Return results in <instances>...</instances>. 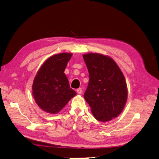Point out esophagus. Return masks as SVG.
I'll use <instances>...</instances> for the list:
<instances>
[{
	"mask_svg": "<svg viewBox=\"0 0 159 159\" xmlns=\"http://www.w3.org/2000/svg\"><path fill=\"white\" fill-rule=\"evenodd\" d=\"M76 92H77V93H78L79 94H81V93H83V90H82V89H81V88L77 89H76Z\"/></svg>",
	"mask_w": 159,
	"mask_h": 159,
	"instance_id": "34e87169",
	"label": "esophagus"
}]
</instances>
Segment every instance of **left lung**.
Returning a JSON list of instances; mask_svg holds the SVG:
<instances>
[{
	"label": "left lung",
	"instance_id": "left-lung-1",
	"mask_svg": "<svg viewBox=\"0 0 159 159\" xmlns=\"http://www.w3.org/2000/svg\"><path fill=\"white\" fill-rule=\"evenodd\" d=\"M89 81L84 98L98 120H111L123 111L127 88L123 72L112 58L99 53L83 55Z\"/></svg>",
	"mask_w": 159,
	"mask_h": 159
}]
</instances>
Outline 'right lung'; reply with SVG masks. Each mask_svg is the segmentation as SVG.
I'll use <instances>...</instances> for the list:
<instances>
[{
    "label": "right lung",
    "mask_w": 159,
    "mask_h": 159,
    "mask_svg": "<svg viewBox=\"0 0 159 159\" xmlns=\"http://www.w3.org/2000/svg\"><path fill=\"white\" fill-rule=\"evenodd\" d=\"M72 53L53 55L43 63L34 79L32 94L37 105L44 111L56 114L75 96L70 87L64 70Z\"/></svg>",
    "instance_id": "obj_1"
}]
</instances>
